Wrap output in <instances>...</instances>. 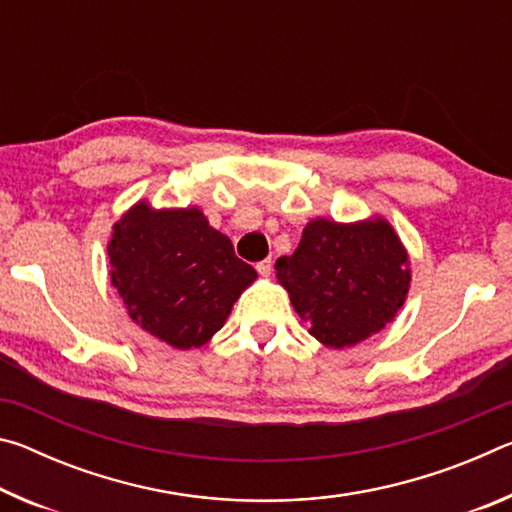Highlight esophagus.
Segmentation results:
<instances>
[{
  "label": "esophagus",
  "instance_id": "34e87169",
  "mask_svg": "<svg viewBox=\"0 0 512 512\" xmlns=\"http://www.w3.org/2000/svg\"><path fill=\"white\" fill-rule=\"evenodd\" d=\"M255 268H257L259 275L268 277V275H271V271H273V262H271V259H262V262L255 264Z\"/></svg>",
  "mask_w": 512,
  "mask_h": 512
}]
</instances>
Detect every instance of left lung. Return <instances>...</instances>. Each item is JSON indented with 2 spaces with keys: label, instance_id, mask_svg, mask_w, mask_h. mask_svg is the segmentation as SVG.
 I'll list each match as a JSON object with an SVG mask.
<instances>
[{
  "label": "left lung",
  "instance_id": "obj_1",
  "mask_svg": "<svg viewBox=\"0 0 512 512\" xmlns=\"http://www.w3.org/2000/svg\"><path fill=\"white\" fill-rule=\"evenodd\" d=\"M275 271L309 334L336 350L393 323L411 287L409 253L381 216L309 221L296 253L277 259Z\"/></svg>",
  "mask_w": 512,
  "mask_h": 512
}]
</instances>
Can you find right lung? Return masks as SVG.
<instances>
[{
	"instance_id": "1",
	"label": "right lung",
	"mask_w": 512,
	"mask_h": 512,
	"mask_svg": "<svg viewBox=\"0 0 512 512\" xmlns=\"http://www.w3.org/2000/svg\"><path fill=\"white\" fill-rule=\"evenodd\" d=\"M112 287L137 325L171 348H201L257 280L198 207L135 203L112 228Z\"/></svg>"
}]
</instances>
